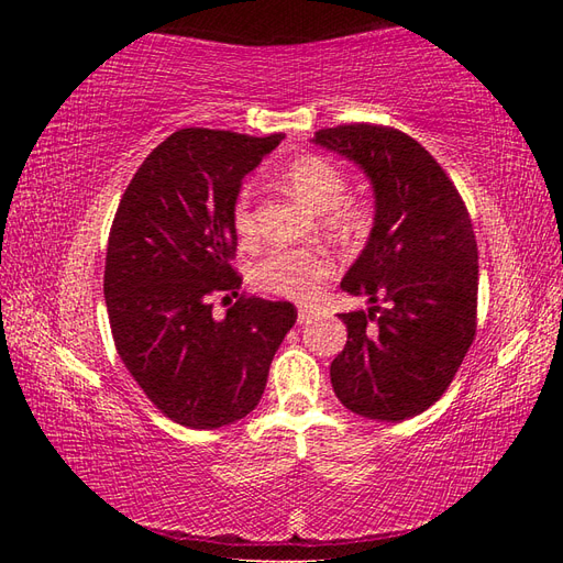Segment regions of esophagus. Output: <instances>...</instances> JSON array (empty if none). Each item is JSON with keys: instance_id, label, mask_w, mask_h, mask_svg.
Segmentation results:
<instances>
[{"instance_id": "1", "label": "esophagus", "mask_w": 563, "mask_h": 563, "mask_svg": "<svg viewBox=\"0 0 563 563\" xmlns=\"http://www.w3.org/2000/svg\"><path fill=\"white\" fill-rule=\"evenodd\" d=\"M314 314L317 312L312 307H300V309H297V324H305V321H309Z\"/></svg>"}]
</instances>
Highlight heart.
Returning a JSON list of instances; mask_svg holds the SVG:
<instances>
[{"label":"heart","mask_w":563,"mask_h":563,"mask_svg":"<svg viewBox=\"0 0 563 563\" xmlns=\"http://www.w3.org/2000/svg\"><path fill=\"white\" fill-rule=\"evenodd\" d=\"M345 174L336 162L319 154H305L297 157L285 169V186L290 194L305 202L314 212H324V220L336 232H355L363 224V208L355 200L343 198ZM232 222L239 236H251L256 230L254 210H251V190L244 188L234 200ZM333 271V261L324 249H280L258 263L256 283L263 290L290 297V300H309L314 297L319 285L324 283Z\"/></svg>","instance_id":"heart-1"}]
</instances>
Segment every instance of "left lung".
<instances>
[{"instance_id":"left-lung-1","label":"left lung","mask_w":563,"mask_h":563,"mask_svg":"<svg viewBox=\"0 0 563 563\" xmlns=\"http://www.w3.org/2000/svg\"><path fill=\"white\" fill-rule=\"evenodd\" d=\"M312 142L353 162L375 196L367 244L341 280L369 307L341 314L349 341L333 357L331 385L353 413L399 423L442 397L474 341L479 254L470 212L442 166L401 130L339 125Z\"/></svg>"}]
</instances>
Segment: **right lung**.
I'll return each instance as SVG.
<instances>
[{"instance_id":"right-lung-1","label":"right lung","mask_w":563,"mask_h":563,"mask_svg":"<svg viewBox=\"0 0 563 563\" xmlns=\"http://www.w3.org/2000/svg\"><path fill=\"white\" fill-rule=\"evenodd\" d=\"M285 135L186 128L142 162L118 206L103 297L115 351L147 399L196 430L256 409L297 319L290 302L242 297L212 317V292L239 290L234 200Z\"/></svg>"}]
</instances>
